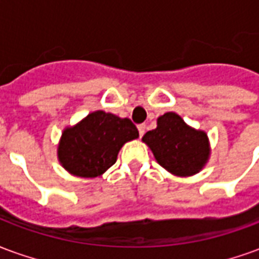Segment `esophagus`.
<instances>
[{
	"mask_svg": "<svg viewBox=\"0 0 259 259\" xmlns=\"http://www.w3.org/2000/svg\"><path fill=\"white\" fill-rule=\"evenodd\" d=\"M137 129H139V135H140L141 137V136L146 133V124H139V126H137Z\"/></svg>",
	"mask_w": 259,
	"mask_h": 259,
	"instance_id": "esophagus-1",
	"label": "esophagus"
}]
</instances>
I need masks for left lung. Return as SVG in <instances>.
<instances>
[{
	"label": "left lung",
	"instance_id": "1",
	"mask_svg": "<svg viewBox=\"0 0 259 259\" xmlns=\"http://www.w3.org/2000/svg\"><path fill=\"white\" fill-rule=\"evenodd\" d=\"M141 140L163 169L180 178L198 174L211 155L209 139L205 132L189 126L175 112L159 116L157 127L147 132Z\"/></svg>",
	"mask_w": 259,
	"mask_h": 259
}]
</instances>
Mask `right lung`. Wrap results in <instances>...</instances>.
Segmentation results:
<instances>
[{"mask_svg":"<svg viewBox=\"0 0 259 259\" xmlns=\"http://www.w3.org/2000/svg\"><path fill=\"white\" fill-rule=\"evenodd\" d=\"M139 137V130L127 118L94 111L73 126L65 127L59 139V163L77 178H100L118 159L120 148Z\"/></svg>","mask_w":259,"mask_h":259,"instance_id":"right-lung-1","label":"right lung"}]
</instances>
